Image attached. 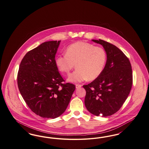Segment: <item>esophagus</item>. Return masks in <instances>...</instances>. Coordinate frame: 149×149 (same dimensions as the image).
Instances as JSON below:
<instances>
[{
	"label": "esophagus",
	"instance_id": "34e87169",
	"mask_svg": "<svg viewBox=\"0 0 149 149\" xmlns=\"http://www.w3.org/2000/svg\"><path fill=\"white\" fill-rule=\"evenodd\" d=\"M82 87V85H81V84H76V88H80V87Z\"/></svg>",
	"mask_w": 149,
	"mask_h": 149
}]
</instances>
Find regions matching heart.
Masks as SVG:
<instances>
[{
	"mask_svg": "<svg viewBox=\"0 0 149 149\" xmlns=\"http://www.w3.org/2000/svg\"><path fill=\"white\" fill-rule=\"evenodd\" d=\"M107 61V54L104 48L90 43L77 42L68 45L65 54L59 55L56 64L59 70L68 74L76 64V70L68 78L71 82L93 81L104 71Z\"/></svg>",
	"mask_w": 149,
	"mask_h": 149,
	"instance_id": "heart-1",
	"label": "heart"
}]
</instances>
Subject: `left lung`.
<instances>
[{
	"label": "left lung",
	"instance_id": "left-lung-1",
	"mask_svg": "<svg viewBox=\"0 0 149 149\" xmlns=\"http://www.w3.org/2000/svg\"><path fill=\"white\" fill-rule=\"evenodd\" d=\"M92 40L103 46L107 61L101 75L83 86L86 91L84 104L92 114L109 116L120 109L129 95L132 84L131 65L116 46L101 39Z\"/></svg>",
	"mask_w": 149,
	"mask_h": 149
}]
</instances>
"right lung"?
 Segmentation results:
<instances>
[{
    "instance_id": "right-lung-1",
    "label": "right lung",
    "mask_w": 149,
    "mask_h": 149,
    "mask_svg": "<svg viewBox=\"0 0 149 149\" xmlns=\"http://www.w3.org/2000/svg\"><path fill=\"white\" fill-rule=\"evenodd\" d=\"M61 40L45 42L27 52L17 76L18 88L29 109L43 118H55L66 110L74 84L65 83L55 56Z\"/></svg>"
}]
</instances>
